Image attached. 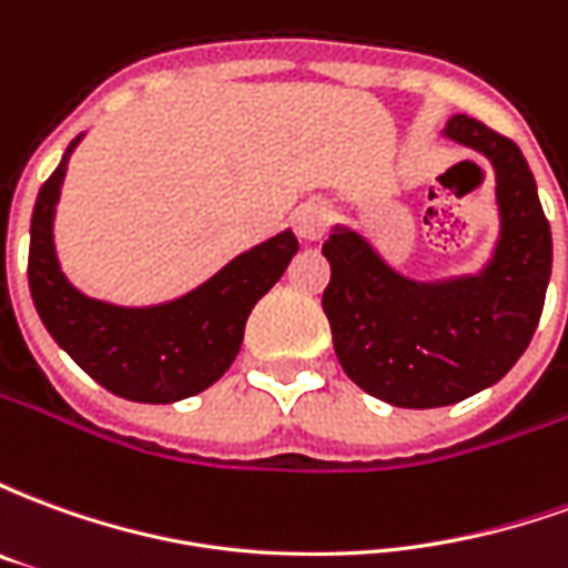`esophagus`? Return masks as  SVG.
Masks as SVG:
<instances>
[{"label":"esophagus","instance_id":"obj_1","mask_svg":"<svg viewBox=\"0 0 568 568\" xmlns=\"http://www.w3.org/2000/svg\"><path fill=\"white\" fill-rule=\"evenodd\" d=\"M292 224H295V234L301 240H322L328 234V224H332V206L322 200H307L295 210Z\"/></svg>","mask_w":568,"mask_h":568}]
</instances>
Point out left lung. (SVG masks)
<instances>
[{
    "label": "left lung",
    "instance_id": "1",
    "mask_svg": "<svg viewBox=\"0 0 568 568\" xmlns=\"http://www.w3.org/2000/svg\"><path fill=\"white\" fill-rule=\"evenodd\" d=\"M444 136L480 151L496 173L499 240L484 271L417 283L341 224L322 246L337 362L395 407L456 405L499 383L536 334L550 280V224L520 149L468 115H453Z\"/></svg>",
    "mask_w": 568,
    "mask_h": 568
}]
</instances>
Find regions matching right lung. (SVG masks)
I'll use <instances>...</instances> for the list:
<instances>
[{
	"label": "right lung",
	"mask_w": 568,
	"mask_h": 568,
	"mask_svg": "<svg viewBox=\"0 0 568 568\" xmlns=\"http://www.w3.org/2000/svg\"><path fill=\"white\" fill-rule=\"evenodd\" d=\"M44 182L30 224V292L44 328L109 393L170 405L210 389L240 353L252 307L297 252L292 231L252 246L187 295L154 307H118L79 292L60 271L54 212L72 149Z\"/></svg>",
	"instance_id": "right-lung-1"
}]
</instances>
